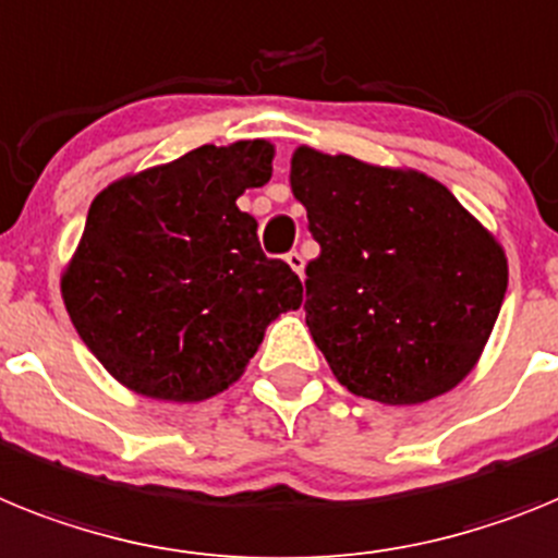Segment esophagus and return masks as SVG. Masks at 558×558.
<instances>
[{"mask_svg": "<svg viewBox=\"0 0 558 558\" xmlns=\"http://www.w3.org/2000/svg\"><path fill=\"white\" fill-rule=\"evenodd\" d=\"M286 264L292 266L294 272H298L300 278H303V269H306V260H303V255H300L298 250H294V252H289V255H286Z\"/></svg>", "mask_w": 558, "mask_h": 558, "instance_id": "obj_1", "label": "esophagus"}]
</instances>
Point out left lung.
Returning a JSON list of instances; mask_svg holds the SVG:
<instances>
[{
	"mask_svg": "<svg viewBox=\"0 0 558 558\" xmlns=\"http://www.w3.org/2000/svg\"><path fill=\"white\" fill-rule=\"evenodd\" d=\"M289 182L319 244L306 326L339 385L421 404L466 379L508 289L492 232L418 171L300 145Z\"/></svg>",
	"mask_w": 558,
	"mask_h": 558,
	"instance_id": "1",
	"label": "left lung"
}]
</instances>
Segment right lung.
I'll return each instance as SVG.
<instances>
[{"mask_svg":"<svg viewBox=\"0 0 558 558\" xmlns=\"http://www.w3.org/2000/svg\"><path fill=\"white\" fill-rule=\"evenodd\" d=\"M275 145H202L95 196L61 275L77 337L129 390L202 401L241 379L266 326L303 303L235 198L272 177Z\"/></svg>","mask_w":558,"mask_h":558,"instance_id":"1","label":"right lung"}]
</instances>
